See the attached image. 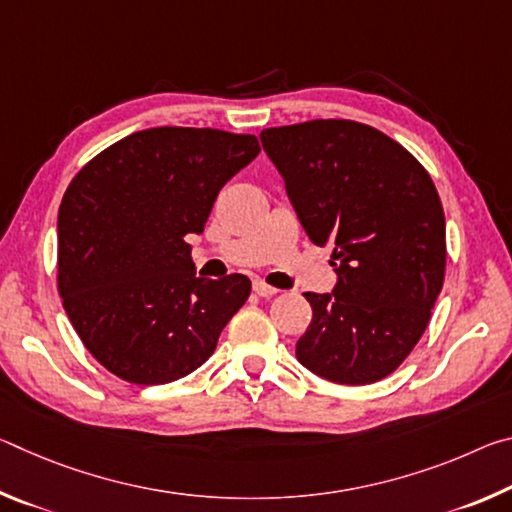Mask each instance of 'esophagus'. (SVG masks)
Masks as SVG:
<instances>
[{"mask_svg": "<svg viewBox=\"0 0 512 512\" xmlns=\"http://www.w3.org/2000/svg\"><path fill=\"white\" fill-rule=\"evenodd\" d=\"M253 291L257 293L259 298H271V296H275V293H277V289L271 287V284H266L264 280H255L253 282Z\"/></svg>", "mask_w": 512, "mask_h": 512, "instance_id": "34e87169", "label": "esophagus"}]
</instances>
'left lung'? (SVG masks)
Masks as SVG:
<instances>
[{
	"label": "left lung",
	"mask_w": 512,
	"mask_h": 512,
	"mask_svg": "<svg viewBox=\"0 0 512 512\" xmlns=\"http://www.w3.org/2000/svg\"><path fill=\"white\" fill-rule=\"evenodd\" d=\"M336 287L305 293L296 357L334 384L391 375L420 341L445 280V212L427 169L377 128L314 119L259 135Z\"/></svg>",
	"instance_id": "1"
}]
</instances>
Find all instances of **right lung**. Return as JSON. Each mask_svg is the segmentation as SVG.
<instances>
[{"label": "right lung", "mask_w": 512, "mask_h": 512, "mask_svg": "<svg viewBox=\"0 0 512 512\" xmlns=\"http://www.w3.org/2000/svg\"><path fill=\"white\" fill-rule=\"evenodd\" d=\"M259 153L255 135L146 128L76 173L58 210V293L85 348L131 384H169L212 357L250 280L196 275L219 189Z\"/></svg>", "instance_id": "1"}]
</instances>
